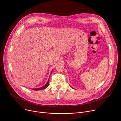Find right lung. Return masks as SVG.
Masks as SVG:
<instances>
[{
  "label": "right lung",
  "mask_w": 121,
  "mask_h": 121,
  "mask_svg": "<svg viewBox=\"0 0 121 121\" xmlns=\"http://www.w3.org/2000/svg\"><path fill=\"white\" fill-rule=\"evenodd\" d=\"M49 79H48L47 82L46 83V84L43 86V87H41V88H37V89H33L32 90H34V91H39V90H43V89H46L47 87H48V86L49 85Z\"/></svg>",
  "instance_id": "1"
}]
</instances>
